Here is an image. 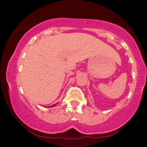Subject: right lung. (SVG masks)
I'll list each match as a JSON object with an SVG mask.
<instances>
[{"mask_svg": "<svg viewBox=\"0 0 147 147\" xmlns=\"http://www.w3.org/2000/svg\"><path fill=\"white\" fill-rule=\"evenodd\" d=\"M54 106H56V104H53V105L51 106V107H54Z\"/></svg>", "mask_w": 147, "mask_h": 147, "instance_id": "right-lung-1", "label": "right lung"}]
</instances>
